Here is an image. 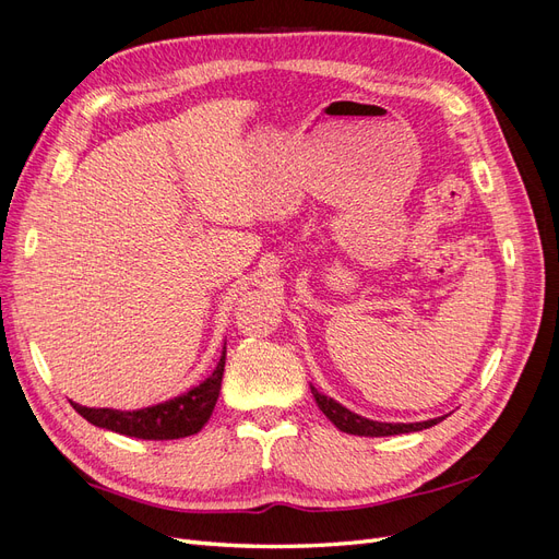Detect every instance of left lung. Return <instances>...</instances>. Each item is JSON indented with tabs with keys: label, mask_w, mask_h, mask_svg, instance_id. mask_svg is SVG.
<instances>
[{
	"label": "left lung",
	"mask_w": 559,
	"mask_h": 559,
	"mask_svg": "<svg viewBox=\"0 0 559 559\" xmlns=\"http://www.w3.org/2000/svg\"><path fill=\"white\" fill-rule=\"evenodd\" d=\"M312 394H314V401L321 408V413H324L333 425L345 431V433H354V436H396V433H411V431H421V429H429L433 425H438L443 417L438 419H427V421H415V425H386V421H373V419H366L357 413L347 411L345 405H341L337 401L319 394L317 389L312 386Z\"/></svg>",
	"instance_id": "1"
}]
</instances>
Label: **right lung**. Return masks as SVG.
I'll list each match as a JSON object with an SVG mask.
<instances>
[{
	"label": "right lung",
	"mask_w": 559,
	"mask_h": 559,
	"mask_svg": "<svg viewBox=\"0 0 559 559\" xmlns=\"http://www.w3.org/2000/svg\"><path fill=\"white\" fill-rule=\"evenodd\" d=\"M224 366L226 347L222 352V359H218L214 368V373L205 382L173 401L151 405V408L123 413L111 408H86V405L79 403L72 405L81 417H86L95 427H103L123 436L144 438V441H173V438L193 436L205 427V421L210 419L216 405L218 389H222Z\"/></svg>",
	"instance_id": "1"
}]
</instances>
